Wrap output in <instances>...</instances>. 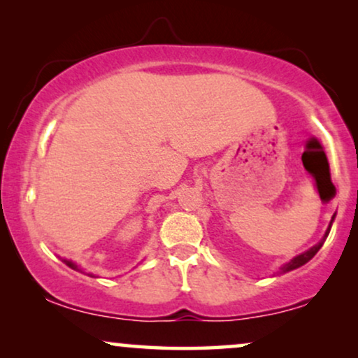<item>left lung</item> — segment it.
<instances>
[{
  "instance_id": "obj_1",
  "label": "left lung",
  "mask_w": 358,
  "mask_h": 358,
  "mask_svg": "<svg viewBox=\"0 0 358 358\" xmlns=\"http://www.w3.org/2000/svg\"><path fill=\"white\" fill-rule=\"evenodd\" d=\"M334 218H336V215H334V216H332V220H330V224H329L327 231H325V234H324V238L320 239V241H319L317 244H315V246H312L310 250L304 251V252H302V255L296 256V257H292L291 261L286 262V264H284L282 268H280V271H279L280 274H284V273H289V271H292V269H297V268H301V266H304L306 262H309V261L312 259V257H314L315 255H317V251L320 250V248H322V244H324V241H325V238L329 236V233H330V226H332V223H334Z\"/></svg>"
}]
</instances>
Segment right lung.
Here are the masks:
<instances>
[{
    "mask_svg": "<svg viewBox=\"0 0 358 358\" xmlns=\"http://www.w3.org/2000/svg\"><path fill=\"white\" fill-rule=\"evenodd\" d=\"M64 262H66V264H67V266H69V268H72V269H76V271H80V269L78 268V266H76V264H74V262H72V261H67V259H64ZM80 273H83V271H80ZM89 275H92V274H89ZM92 278H94V275H92Z\"/></svg>",
    "mask_w": 358,
    "mask_h": 358,
    "instance_id": "obj_1",
    "label": "right lung"
}]
</instances>
